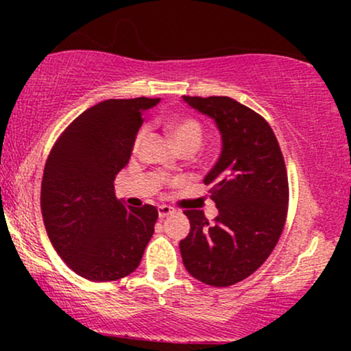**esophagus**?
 Returning <instances> with one entry per match:
<instances>
[{
    "label": "esophagus",
    "instance_id": "esophagus-1",
    "mask_svg": "<svg viewBox=\"0 0 351 351\" xmlns=\"http://www.w3.org/2000/svg\"><path fill=\"white\" fill-rule=\"evenodd\" d=\"M173 213H175V209L167 206V204H162V206H158V216L160 217H167V216L173 215Z\"/></svg>",
    "mask_w": 351,
    "mask_h": 351
}]
</instances>
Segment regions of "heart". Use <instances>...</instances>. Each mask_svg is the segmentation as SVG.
Listing matches in <instances>:
<instances>
[{"label": "heart", "mask_w": 351, "mask_h": 351, "mask_svg": "<svg viewBox=\"0 0 351 351\" xmlns=\"http://www.w3.org/2000/svg\"><path fill=\"white\" fill-rule=\"evenodd\" d=\"M167 130L181 152L193 153L198 150L201 143H203V127H201L198 120L191 119V117H173L167 122ZM145 135H147L145 128L138 130L134 140V150H138Z\"/></svg>", "instance_id": "1"}]
</instances>
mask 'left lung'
I'll return each instance as SVG.
<instances>
[{"instance_id": "8db88e82", "label": "left lung", "mask_w": 351, "mask_h": 351, "mask_svg": "<svg viewBox=\"0 0 351 351\" xmlns=\"http://www.w3.org/2000/svg\"><path fill=\"white\" fill-rule=\"evenodd\" d=\"M211 117L223 140L219 160L204 176L219 215L186 209L189 234L180 243L186 271L213 287L244 280L265 263L284 231L289 180L279 142L252 108L231 97H188Z\"/></svg>"}]
</instances>
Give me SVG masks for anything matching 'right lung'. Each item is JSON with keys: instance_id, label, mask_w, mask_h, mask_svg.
<instances>
[{"instance_id": "obj_1", "label": "right lung", "mask_w": 351, "mask_h": 351, "mask_svg": "<svg viewBox=\"0 0 351 351\" xmlns=\"http://www.w3.org/2000/svg\"><path fill=\"white\" fill-rule=\"evenodd\" d=\"M160 99H108L87 108L60 134L41 183L44 226L56 252L94 282L122 279L138 267L155 231L152 204L125 206L114 181L128 163L143 110Z\"/></svg>"}]
</instances>
